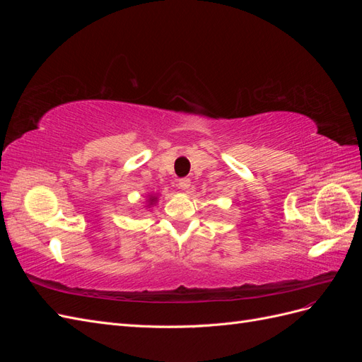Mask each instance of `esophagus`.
Segmentation results:
<instances>
[{
	"instance_id": "obj_1",
	"label": "esophagus",
	"mask_w": 362,
	"mask_h": 362,
	"mask_svg": "<svg viewBox=\"0 0 362 362\" xmlns=\"http://www.w3.org/2000/svg\"><path fill=\"white\" fill-rule=\"evenodd\" d=\"M178 185H180V189H182V190H189L190 185H192V181H190V178L184 177L178 181Z\"/></svg>"
}]
</instances>
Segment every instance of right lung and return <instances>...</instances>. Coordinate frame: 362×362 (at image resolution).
<instances>
[{
	"mask_svg": "<svg viewBox=\"0 0 362 362\" xmlns=\"http://www.w3.org/2000/svg\"><path fill=\"white\" fill-rule=\"evenodd\" d=\"M149 201H156V198H151V199H149Z\"/></svg>",
	"mask_w": 362,
	"mask_h": 362,
	"instance_id": "1",
	"label": "right lung"
}]
</instances>
